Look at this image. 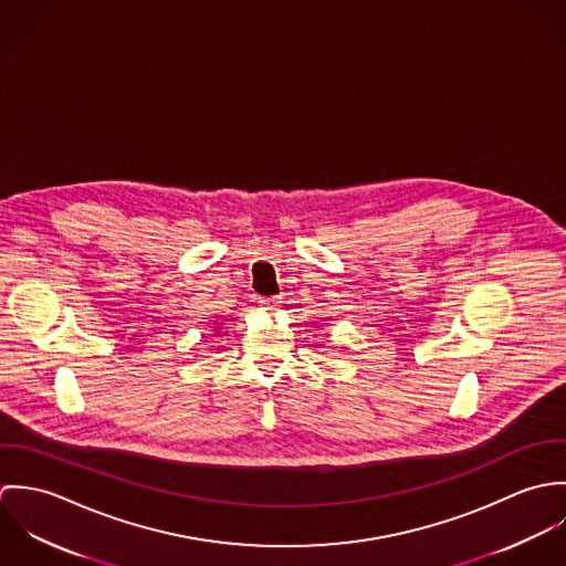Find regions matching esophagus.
I'll use <instances>...</instances> for the list:
<instances>
[{"label": "esophagus", "instance_id": "esophagus-1", "mask_svg": "<svg viewBox=\"0 0 566 566\" xmlns=\"http://www.w3.org/2000/svg\"><path fill=\"white\" fill-rule=\"evenodd\" d=\"M259 307L263 312H276L281 307V301L279 298H259Z\"/></svg>", "mask_w": 566, "mask_h": 566}]
</instances>
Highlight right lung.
<instances>
[{
	"label": "right lung",
	"instance_id": "right-lung-1",
	"mask_svg": "<svg viewBox=\"0 0 566 566\" xmlns=\"http://www.w3.org/2000/svg\"><path fill=\"white\" fill-rule=\"evenodd\" d=\"M218 328H220V326H218Z\"/></svg>",
	"mask_w": 566,
	"mask_h": 566
}]
</instances>
